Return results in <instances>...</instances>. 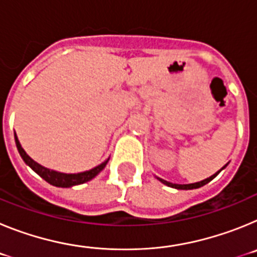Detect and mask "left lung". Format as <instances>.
<instances>
[{
    "mask_svg": "<svg viewBox=\"0 0 257 257\" xmlns=\"http://www.w3.org/2000/svg\"><path fill=\"white\" fill-rule=\"evenodd\" d=\"M224 167H225V166H224ZM224 167H222V169H224ZM221 170H220V171H221ZM219 172L213 174L212 176L205 179V180H202V181H199V183H194V184H183V185H181V184H172V183H170V181H166V180H163V179H160V178H158V180H160L161 183L165 184V185H167V187L176 188V189H185V190H187V189H197V188H201V187H203V185H206L207 183H210V181L212 180V179L215 178L217 174H219Z\"/></svg>",
    "mask_w": 257,
    "mask_h": 257,
    "instance_id": "obj_1",
    "label": "left lung"
}]
</instances>
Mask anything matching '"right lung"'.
<instances>
[{"label": "right lung", "instance_id": "add662e5", "mask_svg": "<svg viewBox=\"0 0 257 257\" xmlns=\"http://www.w3.org/2000/svg\"><path fill=\"white\" fill-rule=\"evenodd\" d=\"M15 143H17L18 151H19L20 156H22L23 161L27 163V165L31 167L33 171L37 172L40 175L41 178L46 180L47 183L51 184V185H55V187H61V188H69L73 187V185H78V184H83L86 181L91 180L92 178H95L101 170L105 167V165L108 163V160L105 162H103L101 165L96 166L92 170H88V171L85 172H79V174H61V172H56L52 171V170L46 169L44 166L38 165L37 162L32 160L31 157L24 152V149L22 148V145H20L19 140H18L17 135H15Z\"/></svg>", "mask_w": 257, "mask_h": 257}]
</instances>
